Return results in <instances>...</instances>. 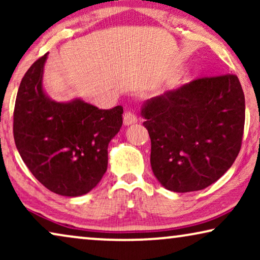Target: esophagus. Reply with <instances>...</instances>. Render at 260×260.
Returning a JSON list of instances; mask_svg holds the SVG:
<instances>
[{"instance_id": "obj_1", "label": "esophagus", "mask_w": 260, "mask_h": 260, "mask_svg": "<svg viewBox=\"0 0 260 260\" xmlns=\"http://www.w3.org/2000/svg\"><path fill=\"white\" fill-rule=\"evenodd\" d=\"M123 122L125 125H133V124L137 123V117L134 112L125 111L123 115Z\"/></svg>"}]
</instances>
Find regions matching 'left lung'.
Listing matches in <instances>:
<instances>
[{
	"instance_id": "8db88e82",
	"label": "left lung",
	"mask_w": 260,
	"mask_h": 260,
	"mask_svg": "<svg viewBox=\"0 0 260 260\" xmlns=\"http://www.w3.org/2000/svg\"><path fill=\"white\" fill-rule=\"evenodd\" d=\"M156 179L177 193L201 190L236 161L245 125V95L236 74L199 78L142 108Z\"/></svg>"
}]
</instances>
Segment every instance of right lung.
<instances>
[{"mask_svg": "<svg viewBox=\"0 0 260 260\" xmlns=\"http://www.w3.org/2000/svg\"><path fill=\"white\" fill-rule=\"evenodd\" d=\"M48 53L21 80L13 133L20 156L39 182L53 193L80 197L108 169V147L123 124V108L101 110L81 99L58 103L42 90Z\"/></svg>", "mask_w": 260, "mask_h": 260, "instance_id": "right-lung-1", "label": "right lung"}]
</instances>
